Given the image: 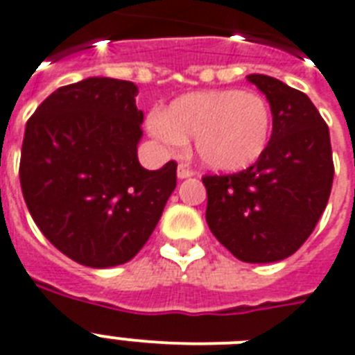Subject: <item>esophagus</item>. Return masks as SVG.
<instances>
[{
	"label": "esophagus",
	"mask_w": 355,
	"mask_h": 355,
	"mask_svg": "<svg viewBox=\"0 0 355 355\" xmlns=\"http://www.w3.org/2000/svg\"><path fill=\"white\" fill-rule=\"evenodd\" d=\"M192 175H194V171H192L189 165L181 163V165L178 166V178H180V180H187V178H192Z\"/></svg>",
	"instance_id": "esophagus-1"
}]
</instances>
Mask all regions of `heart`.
<instances>
[{"label": "heart", "mask_w": 355, "mask_h": 355, "mask_svg": "<svg viewBox=\"0 0 355 355\" xmlns=\"http://www.w3.org/2000/svg\"><path fill=\"white\" fill-rule=\"evenodd\" d=\"M270 107L248 90H207L174 99L148 118V130L163 145L180 148L194 137L198 159L216 172H239L263 156L270 137Z\"/></svg>", "instance_id": "1"}]
</instances>
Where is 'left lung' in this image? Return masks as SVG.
<instances>
[{
	"label": "left lung",
	"instance_id": "obj_1",
	"mask_svg": "<svg viewBox=\"0 0 355 355\" xmlns=\"http://www.w3.org/2000/svg\"><path fill=\"white\" fill-rule=\"evenodd\" d=\"M247 79L270 103V141L247 171L203 175L207 223L237 259L274 263L314 232L332 190V146L329 127L306 94L270 76Z\"/></svg>",
	"mask_w": 355,
	"mask_h": 355
}]
</instances>
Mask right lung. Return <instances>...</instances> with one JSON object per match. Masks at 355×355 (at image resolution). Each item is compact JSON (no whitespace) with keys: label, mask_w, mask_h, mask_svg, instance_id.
<instances>
[{"label":"right lung","mask_w":355,"mask_h":355,"mask_svg":"<svg viewBox=\"0 0 355 355\" xmlns=\"http://www.w3.org/2000/svg\"><path fill=\"white\" fill-rule=\"evenodd\" d=\"M136 96L132 81L89 78L60 87L26 121L23 198L43 236L79 265L130 261L175 189V161L159 171L137 161Z\"/></svg>","instance_id":"obj_1"}]
</instances>
